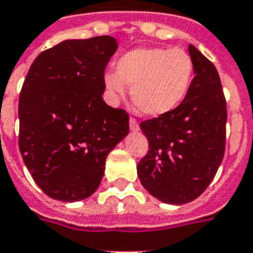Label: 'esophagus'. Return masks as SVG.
<instances>
[{"label": "esophagus", "mask_w": 253, "mask_h": 253, "mask_svg": "<svg viewBox=\"0 0 253 253\" xmlns=\"http://www.w3.org/2000/svg\"><path fill=\"white\" fill-rule=\"evenodd\" d=\"M128 125H130V130H131L132 132L138 131V130H139L138 122L135 121V119H132V118H130V121H128Z\"/></svg>", "instance_id": "1"}]
</instances>
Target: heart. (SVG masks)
I'll use <instances>...</instances> for the list:
<instances>
[{"label":"heart","instance_id":"b5f03b06","mask_svg":"<svg viewBox=\"0 0 253 253\" xmlns=\"http://www.w3.org/2000/svg\"><path fill=\"white\" fill-rule=\"evenodd\" d=\"M194 63L182 49L138 46L115 60V71L102 74V84L114 102L126 96L149 118L174 112L192 89Z\"/></svg>","mask_w":253,"mask_h":253}]
</instances>
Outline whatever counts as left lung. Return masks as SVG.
I'll use <instances>...</instances> for the list:
<instances>
[{
	"label": "left lung",
	"instance_id": "obj_1",
	"mask_svg": "<svg viewBox=\"0 0 253 253\" xmlns=\"http://www.w3.org/2000/svg\"><path fill=\"white\" fill-rule=\"evenodd\" d=\"M192 89L169 115L142 122L149 151L137 166L142 186L157 200L181 206L197 199L223 160L227 111L215 65L193 45Z\"/></svg>",
	"mask_w": 253,
	"mask_h": 253
}]
</instances>
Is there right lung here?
Returning <instances> with one entry per match:
<instances>
[{"mask_svg": "<svg viewBox=\"0 0 253 253\" xmlns=\"http://www.w3.org/2000/svg\"><path fill=\"white\" fill-rule=\"evenodd\" d=\"M112 37L67 40L34 60L19 100V148L43 193L74 203L96 192L109 152L128 134V115L102 100Z\"/></svg>", "mask_w": 253, "mask_h": 253, "instance_id": "1", "label": "right lung"}]
</instances>
